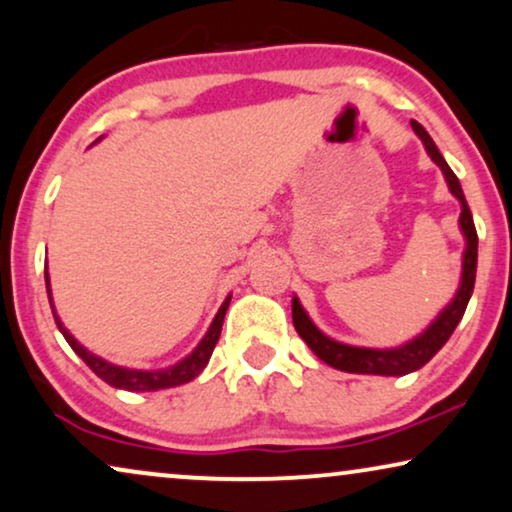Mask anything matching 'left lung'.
Instances as JSON below:
<instances>
[{
    "instance_id": "1",
    "label": "left lung",
    "mask_w": 512,
    "mask_h": 512,
    "mask_svg": "<svg viewBox=\"0 0 512 512\" xmlns=\"http://www.w3.org/2000/svg\"><path fill=\"white\" fill-rule=\"evenodd\" d=\"M412 130L417 132L419 139H422L429 156L436 160L440 170H443L447 186L450 191L457 195L461 202V230L466 235V254H464V272H461V286L457 291V296L450 305L440 312V317L433 321V324L426 328V331L415 338L408 345L398 347V349H363V347H349L342 345V342H335L331 338H326L324 333L319 331L317 326L312 324L310 317H307L303 307H300L298 298H293V326L300 338H303L314 354L319 356L321 361L328 363V366L345 370V373H366V375H408L412 370L422 368L424 363H429L440 347L450 340V335L454 333V328L464 317L468 300H471L473 286H475V268H478V233H475V223H473V214L466 205L464 191H461L457 174L450 170V165L445 163V158L440 156L438 146L433 144V139L429 137L422 125L417 121H410Z\"/></svg>"
}]
</instances>
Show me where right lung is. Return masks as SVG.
I'll use <instances>...</instances> for the list:
<instances>
[{"mask_svg":"<svg viewBox=\"0 0 512 512\" xmlns=\"http://www.w3.org/2000/svg\"><path fill=\"white\" fill-rule=\"evenodd\" d=\"M46 289H48V300H51V284H48V272H46ZM228 305H230V298H226V303L221 305L219 314L214 317L212 326H209L205 338L200 340V345L195 347L193 352L186 356V359H181L179 363H174V366L163 368V370H130V368H123V366H114V363H107L104 359H100V356L90 354L86 347H81L79 342L72 338V333H69L67 328L62 326L58 314H55V307H53V317H55V324H58V328H60V333L65 335V340L69 342V347H72L74 352L79 354L83 361H86V366L93 370L97 377H102L104 382L111 384V387H116V389L156 391V389H167V387H177V384L191 382L193 377H198L202 370H205L209 356H212L216 342H219L223 317H226Z\"/></svg>","mask_w":512,"mask_h":512,"instance_id":"right-lung-1","label":"right lung"}]
</instances>
